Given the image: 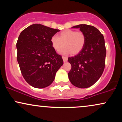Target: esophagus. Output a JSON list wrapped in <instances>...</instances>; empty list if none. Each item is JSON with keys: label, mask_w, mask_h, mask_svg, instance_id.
Masks as SVG:
<instances>
[{"label": "esophagus", "mask_w": 122, "mask_h": 122, "mask_svg": "<svg viewBox=\"0 0 122 122\" xmlns=\"http://www.w3.org/2000/svg\"><path fill=\"white\" fill-rule=\"evenodd\" d=\"M62 59H63V61H64V62H66V61H68V58H67L66 57L62 56Z\"/></svg>", "instance_id": "obj_1"}]
</instances>
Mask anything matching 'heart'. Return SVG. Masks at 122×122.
Returning <instances> with one entry per match:
<instances>
[{"label":"heart","instance_id":"1","mask_svg":"<svg viewBox=\"0 0 122 122\" xmlns=\"http://www.w3.org/2000/svg\"><path fill=\"white\" fill-rule=\"evenodd\" d=\"M51 44L56 51H60L62 54H71L75 55L80 52L84 47L86 41L85 34L81 31H76L74 30H65L60 33L59 36L51 37Z\"/></svg>","mask_w":122,"mask_h":122}]
</instances>
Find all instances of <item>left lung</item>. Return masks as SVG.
Masks as SVG:
<instances>
[{"label":"left lung","instance_id":"1","mask_svg":"<svg viewBox=\"0 0 122 122\" xmlns=\"http://www.w3.org/2000/svg\"><path fill=\"white\" fill-rule=\"evenodd\" d=\"M72 28H79L85 34L86 41L79 54L68 58L72 66L68 77L75 86L86 88L94 84L104 71L106 56L104 38L93 26L82 24Z\"/></svg>","mask_w":122,"mask_h":122}]
</instances>
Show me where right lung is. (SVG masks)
<instances>
[{"mask_svg": "<svg viewBox=\"0 0 122 122\" xmlns=\"http://www.w3.org/2000/svg\"><path fill=\"white\" fill-rule=\"evenodd\" d=\"M59 30L33 24L20 33L16 42L17 61L27 83L34 88L49 86L63 65L61 56L51 44V38Z\"/></svg>", "mask_w": 122, "mask_h": 122, "instance_id": "add662e5", "label": "right lung"}]
</instances>
